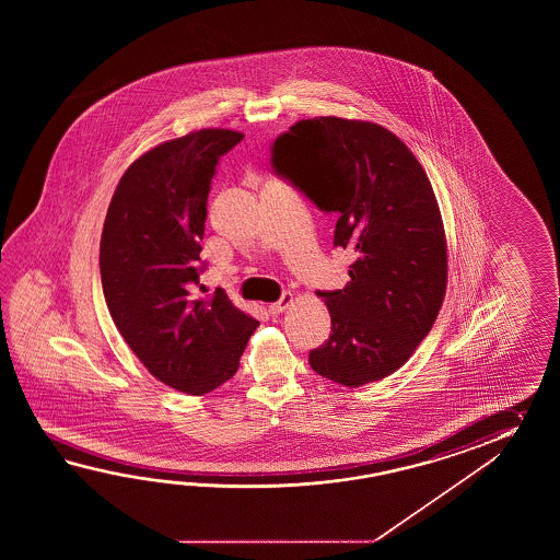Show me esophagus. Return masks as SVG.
Returning a JSON list of instances; mask_svg holds the SVG:
<instances>
[{
    "mask_svg": "<svg viewBox=\"0 0 560 560\" xmlns=\"http://www.w3.org/2000/svg\"><path fill=\"white\" fill-rule=\"evenodd\" d=\"M292 302H294V294H292V292H284L278 302L268 306V312H270V314H280V312H284Z\"/></svg>",
    "mask_w": 560,
    "mask_h": 560,
    "instance_id": "1",
    "label": "esophagus"
}]
</instances>
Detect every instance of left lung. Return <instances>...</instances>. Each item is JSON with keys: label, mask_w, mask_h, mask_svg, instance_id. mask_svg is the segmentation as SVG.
Returning <instances> with one entry per match:
<instances>
[{"label": "left lung", "mask_w": 560, "mask_h": 560, "mask_svg": "<svg viewBox=\"0 0 560 560\" xmlns=\"http://www.w3.org/2000/svg\"><path fill=\"white\" fill-rule=\"evenodd\" d=\"M272 170L336 215L350 282L318 290L332 334L310 366L357 388L400 369L427 338L446 292V240L429 176L393 131L357 119H302L272 143Z\"/></svg>", "instance_id": "obj_1"}]
</instances>
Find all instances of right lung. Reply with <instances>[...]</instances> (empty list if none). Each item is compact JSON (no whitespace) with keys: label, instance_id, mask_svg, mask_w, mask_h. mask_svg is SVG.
Returning <instances> with one entry per match:
<instances>
[{"label":"right lung","instance_id":"1","mask_svg":"<svg viewBox=\"0 0 560 560\" xmlns=\"http://www.w3.org/2000/svg\"><path fill=\"white\" fill-rule=\"evenodd\" d=\"M242 133L198 130L155 145L119 179L107 208L100 275L107 310L133 354L179 393L230 381L258 322L224 290L196 298L215 166ZM202 288V285H200Z\"/></svg>","mask_w":560,"mask_h":560}]
</instances>
